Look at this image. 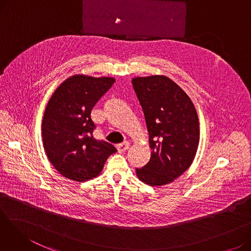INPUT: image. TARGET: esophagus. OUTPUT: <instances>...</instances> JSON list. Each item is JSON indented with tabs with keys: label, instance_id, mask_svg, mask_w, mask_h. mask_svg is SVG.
<instances>
[{
	"label": "esophagus",
	"instance_id": "34e87169",
	"mask_svg": "<svg viewBox=\"0 0 251 251\" xmlns=\"http://www.w3.org/2000/svg\"><path fill=\"white\" fill-rule=\"evenodd\" d=\"M129 147H130L129 142H124L122 144H119V146H117V151L119 152H125L129 149Z\"/></svg>",
	"mask_w": 251,
	"mask_h": 251
}]
</instances>
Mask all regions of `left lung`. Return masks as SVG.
<instances>
[{
    "instance_id": "obj_1",
    "label": "left lung",
    "mask_w": 251,
    "mask_h": 251,
    "mask_svg": "<svg viewBox=\"0 0 251 251\" xmlns=\"http://www.w3.org/2000/svg\"><path fill=\"white\" fill-rule=\"evenodd\" d=\"M133 88L146 117L151 150L150 162L136 169L151 186L173 182L192 164L200 143V122L193 102L165 75L134 77Z\"/></svg>"
}]
</instances>
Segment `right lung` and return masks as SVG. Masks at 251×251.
Masks as SVG:
<instances>
[{
  "label": "right lung",
  "instance_id": "1",
  "mask_svg": "<svg viewBox=\"0 0 251 251\" xmlns=\"http://www.w3.org/2000/svg\"><path fill=\"white\" fill-rule=\"evenodd\" d=\"M115 82L113 77L76 74L51 95L43 118V144L50 164L73 181L99 176L115 147L92 136L96 128L90 112Z\"/></svg>",
  "mask_w": 251,
  "mask_h": 251
}]
</instances>
